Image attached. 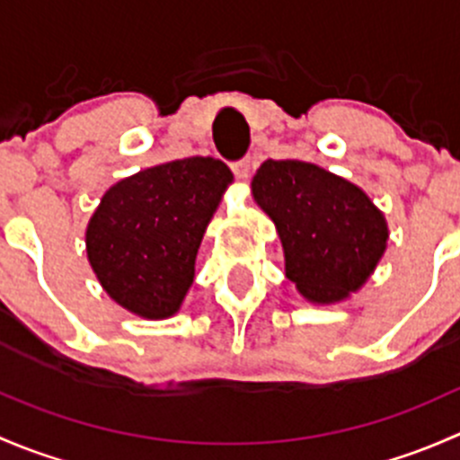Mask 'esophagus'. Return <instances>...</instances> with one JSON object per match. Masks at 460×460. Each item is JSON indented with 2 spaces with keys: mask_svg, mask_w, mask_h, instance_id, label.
Segmentation results:
<instances>
[{
  "mask_svg": "<svg viewBox=\"0 0 460 460\" xmlns=\"http://www.w3.org/2000/svg\"><path fill=\"white\" fill-rule=\"evenodd\" d=\"M234 173L238 180H249V175H252V160H249V157H243V160L235 162Z\"/></svg>",
  "mask_w": 460,
  "mask_h": 460,
  "instance_id": "obj_1",
  "label": "esophagus"
}]
</instances>
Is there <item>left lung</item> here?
<instances>
[{"instance_id":"obj_1","label":"left lung","mask_w":460,"mask_h":460,"mask_svg":"<svg viewBox=\"0 0 460 460\" xmlns=\"http://www.w3.org/2000/svg\"><path fill=\"white\" fill-rule=\"evenodd\" d=\"M252 193L280 235L287 278L312 303L360 289L387 249V222L367 193L312 162H262Z\"/></svg>"}]
</instances>
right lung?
Returning a JSON list of instances; mask_svg holds the SVG:
<instances>
[{
    "label": "right lung",
    "mask_w": 460,
    "mask_h": 460,
    "mask_svg": "<svg viewBox=\"0 0 460 460\" xmlns=\"http://www.w3.org/2000/svg\"><path fill=\"white\" fill-rule=\"evenodd\" d=\"M234 175L216 157H184L119 180L86 226V253L106 294L148 320L178 314L196 256Z\"/></svg>",
    "instance_id": "right-lung-1"
}]
</instances>
